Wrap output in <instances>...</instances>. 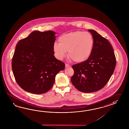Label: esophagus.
<instances>
[{
	"mask_svg": "<svg viewBox=\"0 0 129 129\" xmlns=\"http://www.w3.org/2000/svg\"><path fill=\"white\" fill-rule=\"evenodd\" d=\"M71 67V66L69 65V64H65V67H66V68H69V67Z\"/></svg>",
	"mask_w": 129,
	"mask_h": 129,
	"instance_id": "obj_1",
	"label": "esophagus"
}]
</instances>
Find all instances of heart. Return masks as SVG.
<instances>
[{"mask_svg":"<svg viewBox=\"0 0 129 129\" xmlns=\"http://www.w3.org/2000/svg\"><path fill=\"white\" fill-rule=\"evenodd\" d=\"M59 43L53 46L57 58L62 60L68 51L69 56L75 62L81 63L90 56L94 45L93 36L88 32L77 31L63 35L59 38Z\"/></svg>","mask_w":129,"mask_h":129,"instance_id":"heart-1","label":"heart"}]
</instances>
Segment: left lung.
I'll list each match as a JSON object with an SVG mask.
<instances>
[{
    "instance_id": "obj_1",
    "label": "left lung",
    "mask_w": 129,
    "mask_h": 129,
    "mask_svg": "<svg viewBox=\"0 0 129 129\" xmlns=\"http://www.w3.org/2000/svg\"><path fill=\"white\" fill-rule=\"evenodd\" d=\"M94 40L90 56L85 61L73 65V85L84 93L97 91L104 88L112 75L116 65L113 48L109 41L97 31L88 29Z\"/></svg>"
}]
</instances>
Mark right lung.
Instances as JSON below:
<instances>
[{"label":"right lung","mask_w":129,"mask_h":129,"mask_svg":"<svg viewBox=\"0 0 129 129\" xmlns=\"http://www.w3.org/2000/svg\"><path fill=\"white\" fill-rule=\"evenodd\" d=\"M56 33L35 31L16 45L12 69L17 83L24 90L41 94L49 90L57 74L65 65L54 56Z\"/></svg>","instance_id":"add662e5"}]
</instances>
